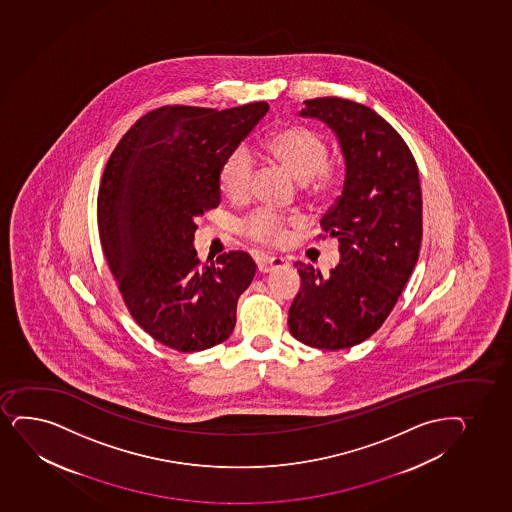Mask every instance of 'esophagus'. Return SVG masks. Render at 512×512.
I'll return each mask as SVG.
<instances>
[{"instance_id": "esophagus-1", "label": "esophagus", "mask_w": 512, "mask_h": 512, "mask_svg": "<svg viewBox=\"0 0 512 512\" xmlns=\"http://www.w3.org/2000/svg\"><path fill=\"white\" fill-rule=\"evenodd\" d=\"M256 265H258L259 273H270V271L278 270V268L287 265V261L278 258V256H263L261 254L256 258Z\"/></svg>"}]
</instances>
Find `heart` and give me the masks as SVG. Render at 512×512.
I'll return each instance as SVG.
<instances>
[{"label":"heart","mask_w":512,"mask_h":512,"mask_svg":"<svg viewBox=\"0 0 512 512\" xmlns=\"http://www.w3.org/2000/svg\"><path fill=\"white\" fill-rule=\"evenodd\" d=\"M266 152L277 160L300 183H306L307 193L326 198L335 193L341 183V172L328 162L326 138L312 128L295 124L275 131L266 140ZM218 189L224 198L239 203L251 194L254 179V159L246 147H237L218 167ZM292 220L278 213L259 208L241 222V232L247 239L261 244H282L287 239Z\"/></svg>","instance_id":"1"}]
</instances>
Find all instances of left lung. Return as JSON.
<instances>
[{"label":"left lung","instance_id":"8db88e82","mask_svg":"<svg viewBox=\"0 0 512 512\" xmlns=\"http://www.w3.org/2000/svg\"><path fill=\"white\" fill-rule=\"evenodd\" d=\"M304 104L302 116L323 119L340 138L347 177L318 235L340 241V263L329 277L295 263L302 283L288 329L333 352L371 338L398 302L422 242V189L412 150L371 107L340 97Z\"/></svg>","mask_w":512,"mask_h":512}]
</instances>
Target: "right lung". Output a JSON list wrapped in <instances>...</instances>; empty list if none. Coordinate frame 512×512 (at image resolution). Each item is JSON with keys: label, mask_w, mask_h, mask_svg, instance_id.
Wrapping results in <instances>:
<instances>
[{"label": "right lung", "mask_w": 512, "mask_h": 512, "mask_svg": "<svg viewBox=\"0 0 512 512\" xmlns=\"http://www.w3.org/2000/svg\"><path fill=\"white\" fill-rule=\"evenodd\" d=\"M270 107L162 106L107 160L97 196L100 244L124 306L153 340L201 352L227 340L256 265L244 251L201 263L198 218L220 205L218 167Z\"/></svg>", "instance_id": "add662e5"}]
</instances>
